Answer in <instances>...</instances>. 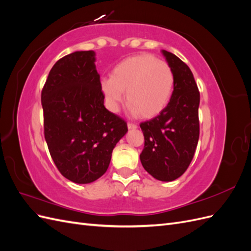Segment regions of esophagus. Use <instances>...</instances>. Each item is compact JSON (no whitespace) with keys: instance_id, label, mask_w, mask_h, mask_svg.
<instances>
[{"instance_id":"34e87169","label":"esophagus","mask_w":251,"mask_h":251,"mask_svg":"<svg viewBox=\"0 0 251 251\" xmlns=\"http://www.w3.org/2000/svg\"><path fill=\"white\" fill-rule=\"evenodd\" d=\"M127 127L130 128V130H135V128H137V125H135L133 123H128L127 124Z\"/></svg>"}]
</instances>
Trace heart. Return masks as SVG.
Instances as JSON below:
<instances>
[{
    "label": "heart",
    "instance_id": "obj_1",
    "mask_svg": "<svg viewBox=\"0 0 251 251\" xmlns=\"http://www.w3.org/2000/svg\"><path fill=\"white\" fill-rule=\"evenodd\" d=\"M175 75L171 66L151 54L127 57L113 68L110 78L101 81L109 107L116 111L123 101L142 118L159 115L171 101Z\"/></svg>",
    "mask_w": 251,
    "mask_h": 251
}]
</instances>
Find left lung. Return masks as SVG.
Masks as SVG:
<instances>
[{
  "label": "left lung",
  "mask_w": 251,
  "mask_h": 251,
  "mask_svg": "<svg viewBox=\"0 0 251 251\" xmlns=\"http://www.w3.org/2000/svg\"><path fill=\"white\" fill-rule=\"evenodd\" d=\"M175 75L171 101L159 115L140 124L144 147L141 164L160 181L179 178L191 164L200 135V92L188 66L162 50Z\"/></svg>",
  "instance_id": "1"
}]
</instances>
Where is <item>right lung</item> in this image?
<instances>
[{"mask_svg":"<svg viewBox=\"0 0 251 251\" xmlns=\"http://www.w3.org/2000/svg\"><path fill=\"white\" fill-rule=\"evenodd\" d=\"M93 51H76L54 64L42 90L44 135L59 173L91 183L107 172L112 151L127 132L124 118L104 108Z\"/></svg>","mask_w":251,"mask_h":251,"instance_id":"1","label":"right lung"}]
</instances>
